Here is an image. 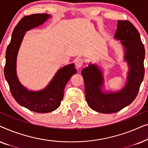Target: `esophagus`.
Segmentation results:
<instances>
[{
    "mask_svg": "<svg viewBox=\"0 0 148 148\" xmlns=\"http://www.w3.org/2000/svg\"><path fill=\"white\" fill-rule=\"evenodd\" d=\"M84 63V59L83 58H79L76 60L75 61V65L77 68H81L83 66Z\"/></svg>",
    "mask_w": 148,
    "mask_h": 148,
    "instance_id": "34e87169",
    "label": "esophagus"
}]
</instances>
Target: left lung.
I'll use <instances>...</instances> for the list:
<instances>
[{"instance_id":"obj_1","label":"left lung","mask_w":148,"mask_h":148,"mask_svg":"<svg viewBox=\"0 0 148 148\" xmlns=\"http://www.w3.org/2000/svg\"><path fill=\"white\" fill-rule=\"evenodd\" d=\"M114 38L121 40L126 51L125 60L129 66L126 86L119 92L104 94L101 90L103 77L98 66L90 64L82 71L88 106L105 114L118 112L135 100L145 73L144 45L136 27L127 20H119Z\"/></svg>"}]
</instances>
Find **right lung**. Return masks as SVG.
Segmentation results:
<instances>
[{
	"label": "right lung",
	"instance_id": "add662e5",
	"mask_svg": "<svg viewBox=\"0 0 148 148\" xmlns=\"http://www.w3.org/2000/svg\"><path fill=\"white\" fill-rule=\"evenodd\" d=\"M50 16L47 14L26 15L15 26L11 40L6 50L4 74L12 96L18 104L29 110L46 113L56 110L63 98L64 89L73 75L77 73L74 64H68L58 71L50 84L40 92L29 91L20 84L16 74V60L25 32L43 23Z\"/></svg>",
	"mask_w": 148,
	"mask_h": 148
}]
</instances>
